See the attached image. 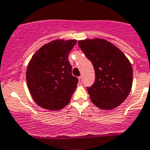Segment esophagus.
<instances>
[{
  "label": "esophagus",
  "instance_id": "esophagus-1",
  "mask_svg": "<svg viewBox=\"0 0 150 150\" xmlns=\"http://www.w3.org/2000/svg\"><path fill=\"white\" fill-rule=\"evenodd\" d=\"M78 80H79V83H82V77H81V76H79V77H78Z\"/></svg>",
  "mask_w": 150,
  "mask_h": 150
}]
</instances>
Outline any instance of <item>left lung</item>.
I'll use <instances>...</instances> for the list:
<instances>
[{
    "mask_svg": "<svg viewBox=\"0 0 150 150\" xmlns=\"http://www.w3.org/2000/svg\"><path fill=\"white\" fill-rule=\"evenodd\" d=\"M78 45L94 67L95 82L87 88L93 103L105 110L120 106L133 84V67L128 58L114 44L101 38L78 40Z\"/></svg>",
    "mask_w": 150,
    "mask_h": 150,
    "instance_id": "8db88e82",
    "label": "left lung"
}]
</instances>
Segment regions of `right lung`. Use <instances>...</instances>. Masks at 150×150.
Wrapping results in <instances>:
<instances>
[{
    "mask_svg": "<svg viewBox=\"0 0 150 150\" xmlns=\"http://www.w3.org/2000/svg\"><path fill=\"white\" fill-rule=\"evenodd\" d=\"M76 40H55L44 44L32 56L27 68L28 90L42 108L60 110L69 104L77 86L68 54Z\"/></svg>",
    "mask_w": 150,
    "mask_h": 150,
    "instance_id": "add662e5",
    "label": "right lung"
}]
</instances>
